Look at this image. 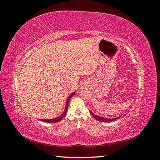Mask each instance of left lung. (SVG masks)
Returning <instances> with one entry per match:
<instances>
[{
	"instance_id": "left-lung-1",
	"label": "left lung",
	"mask_w": 160,
	"mask_h": 160,
	"mask_svg": "<svg viewBox=\"0 0 160 160\" xmlns=\"http://www.w3.org/2000/svg\"><path fill=\"white\" fill-rule=\"evenodd\" d=\"M90 113L92 115V116L93 117L97 119L98 121H99V122H112V121H114V120H116L119 118H112V119H109V118H102V117H100V116H98V115H96L95 114H94L93 113H92L91 111H90ZM126 114H125L123 116H125Z\"/></svg>"
}]
</instances>
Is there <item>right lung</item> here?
<instances>
[{
    "label": "right lung",
    "instance_id": "1",
    "mask_svg": "<svg viewBox=\"0 0 160 160\" xmlns=\"http://www.w3.org/2000/svg\"><path fill=\"white\" fill-rule=\"evenodd\" d=\"M75 92H73V93H72L68 97V98H67V101H66V105H65V111H63V113H62L60 116H59V117H57V118H55L51 119H40V120L42 121V122H47V123H56V122H60V121L65 116L66 113H67V109H68V105H69V101H70V99H71V98H72V97L75 95Z\"/></svg>",
    "mask_w": 160,
    "mask_h": 160
}]
</instances>
